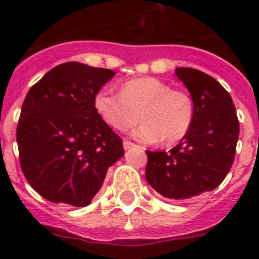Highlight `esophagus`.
<instances>
[{
	"label": "esophagus",
	"instance_id": "obj_1",
	"mask_svg": "<svg viewBox=\"0 0 259 259\" xmlns=\"http://www.w3.org/2000/svg\"><path fill=\"white\" fill-rule=\"evenodd\" d=\"M123 146H124V149L127 150V149H131V148H134V146H136V145H135L134 143H131V141L124 140L123 141Z\"/></svg>",
	"mask_w": 259,
	"mask_h": 259
}]
</instances>
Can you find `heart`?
<instances>
[{"label":"heart","instance_id":"obj_1","mask_svg":"<svg viewBox=\"0 0 259 259\" xmlns=\"http://www.w3.org/2000/svg\"><path fill=\"white\" fill-rule=\"evenodd\" d=\"M93 106L102 120L118 131H134L143 143L163 140L174 145L187 136L194 120V104L183 89H172L153 76L135 77L122 84L120 93L102 87L93 97Z\"/></svg>","mask_w":259,"mask_h":259}]
</instances>
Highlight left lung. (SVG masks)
Masks as SVG:
<instances>
[{
	"label": "left lung",
	"mask_w": 259,
	"mask_h": 259,
	"mask_svg": "<svg viewBox=\"0 0 259 259\" xmlns=\"http://www.w3.org/2000/svg\"><path fill=\"white\" fill-rule=\"evenodd\" d=\"M175 74L193 100V124L167 153L146 150L145 178L163 197L188 200L215 189L230 172L240 127L230 93L214 77L189 67Z\"/></svg>",
	"instance_id": "obj_1"
}]
</instances>
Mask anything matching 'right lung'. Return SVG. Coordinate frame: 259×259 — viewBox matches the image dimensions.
<instances>
[{"instance_id":"add662e5","label":"right lung","mask_w":259,"mask_h":259,"mask_svg":"<svg viewBox=\"0 0 259 259\" xmlns=\"http://www.w3.org/2000/svg\"><path fill=\"white\" fill-rule=\"evenodd\" d=\"M115 72L79 62L56 66L32 85L17 127L20 168L53 203L84 207L107 168L124 154L122 139L93 106V97Z\"/></svg>"}]
</instances>
